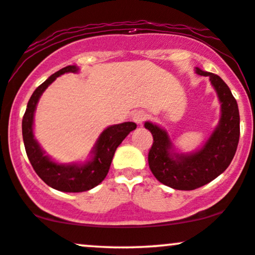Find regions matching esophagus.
Here are the masks:
<instances>
[{"mask_svg": "<svg viewBox=\"0 0 255 255\" xmlns=\"http://www.w3.org/2000/svg\"><path fill=\"white\" fill-rule=\"evenodd\" d=\"M146 118H147V114H146L144 110L136 111V113H134L133 116H131V119H133V121L135 122L136 125H142V122L145 121Z\"/></svg>", "mask_w": 255, "mask_h": 255, "instance_id": "obj_1", "label": "esophagus"}]
</instances>
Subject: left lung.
Segmentation results:
<instances>
[{
  "label": "left lung",
  "mask_w": 255,
  "mask_h": 255,
  "mask_svg": "<svg viewBox=\"0 0 255 255\" xmlns=\"http://www.w3.org/2000/svg\"><path fill=\"white\" fill-rule=\"evenodd\" d=\"M195 73L210 78L221 103V119L203 147L192 153H178L168 131L152 122H145V128L153 136L148 152L152 174L160 183L178 191H193L219 176L235 156L240 139L238 102L228 85L218 75L198 67Z\"/></svg>",
  "instance_id": "left-lung-1"
}]
</instances>
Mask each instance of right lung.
Returning <instances> with one entry per match:
<instances>
[{
    "mask_svg": "<svg viewBox=\"0 0 255 255\" xmlns=\"http://www.w3.org/2000/svg\"><path fill=\"white\" fill-rule=\"evenodd\" d=\"M79 67L67 66L54 73L34 90L22 118V139L26 153L37 175L51 188L61 192L79 193L90 191L104 180L110 169L116 148L131 130L136 128L134 122H124L105 128L91 151V158L85 163L60 164L46 156L33 134V119L38 101L44 91L55 79L64 73H78Z\"/></svg>",
    "mask_w": 255,
    "mask_h": 255,
    "instance_id": "obj_1",
    "label": "right lung"
}]
</instances>
